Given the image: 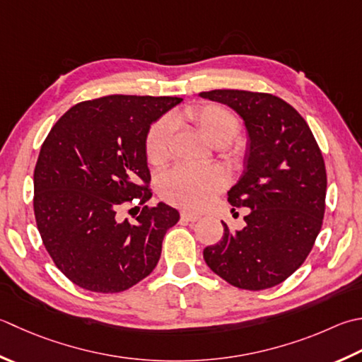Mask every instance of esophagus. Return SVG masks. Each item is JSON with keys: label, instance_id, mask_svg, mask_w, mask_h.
<instances>
[{"label": "esophagus", "instance_id": "esophagus-1", "mask_svg": "<svg viewBox=\"0 0 362 362\" xmlns=\"http://www.w3.org/2000/svg\"><path fill=\"white\" fill-rule=\"evenodd\" d=\"M180 218L183 219V221H188V223H194V221H197V219H199L201 216L197 215V214H191V211H187V210H183L182 214H180Z\"/></svg>", "mask_w": 362, "mask_h": 362}]
</instances>
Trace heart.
Returning a JSON list of instances; mask_svg holds the SVG:
<instances>
[{
	"instance_id": "b5f03b06",
	"label": "heart",
	"mask_w": 362,
	"mask_h": 362,
	"mask_svg": "<svg viewBox=\"0 0 362 362\" xmlns=\"http://www.w3.org/2000/svg\"><path fill=\"white\" fill-rule=\"evenodd\" d=\"M194 125L211 143L223 146L229 157L240 160L245 148L242 143L232 141L240 132V120L233 111L219 103H205L187 108L177 117ZM171 120H157L146 134V158L153 168H163L173 155ZM228 185V174L221 166L204 168L179 166L165 174L158 182V193L163 201L187 210H201L211 197Z\"/></svg>"
}]
</instances>
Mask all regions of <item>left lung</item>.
Wrapping results in <instances>:
<instances>
[{
    "label": "left lung",
    "mask_w": 362,
    "mask_h": 362,
    "mask_svg": "<svg viewBox=\"0 0 362 362\" xmlns=\"http://www.w3.org/2000/svg\"><path fill=\"white\" fill-rule=\"evenodd\" d=\"M201 97L235 110L250 133L246 169L228 193L247 207L245 228L204 250L210 270L230 286L264 290L303 265L322 229L327 169L309 125L292 105L267 92L215 89Z\"/></svg>",
    "instance_id": "1"
}]
</instances>
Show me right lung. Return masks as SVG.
Wrapping results in <instances>:
<instances>
[{
  "label": "right lung",
  "mask_w": 362,
  "mask_h": 362,
  "mask_svg": "<svg viewBox=\"0 0 362 362\" xmlns=\"http://www.w3.org/2000/svg\"><path fill=\"white\" fill-rule=\"evenodd\" d=\"M179 97L106 95L72 106L53 125L34 168V216L45 250L66 278L117 293L153 272L179 211L152 197L146 158L151 124ZM138 199L137 221L118 209Z\"/></svg>",
  "instance_id": "1"
}]
</instances>
